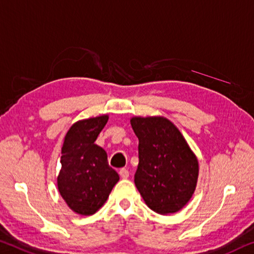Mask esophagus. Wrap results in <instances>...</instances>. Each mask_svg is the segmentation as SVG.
<instances>
[{"mask_svg": "<svg viewBox=\"0 0 254 254\" xmlns=\"http://www.w3.org/2000/svg\"><path fill=\"white\" fill-rule=\"evenodd\" d=\"M119 174H120V176H121V178H122L123 180H126V179L128 178V171L126 170V168H122V170H120Z\"/></svg>", "mask_w": 254, "mask_h": 254, "instance_id": "obj_1", "label": "esophagus"}]
</instances>
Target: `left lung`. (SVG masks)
<instances>
[{
    "label": "left lung",
    "instance_id": "left-lung-1",
    "mask_svg": "<svg viewBox=\"0 0 254 254\" xmlns=\"http://www.w3.org/2000/svg\"><path fill=\"white\" fill-rule=\"evenodd\" d=\"M130 122L139 139L136 189L157 214L178 212L194 193L198 158L175 124L164 116H133Z\"/></svg>",
    "mask_w": 254,
    "mask_h": 254
}]
</instances>
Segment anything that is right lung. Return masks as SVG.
<instances>
[{"instance_id": "1", "label": "right lung", "mask_w": 254, "mask_h": 254, "mask_svg": "<svg viewBox=\"0 0 254 254\" xmlns=\"http://www.w3.org/2000/svg\"><path fill=\"white\" fill-rule=\"evenodd\" d=\"M108 115L80 120L64 136L58 189L71 210L94 215L110 195L120 176L107 162V154L95 143Z\"/></svg>"}]
</instances>
